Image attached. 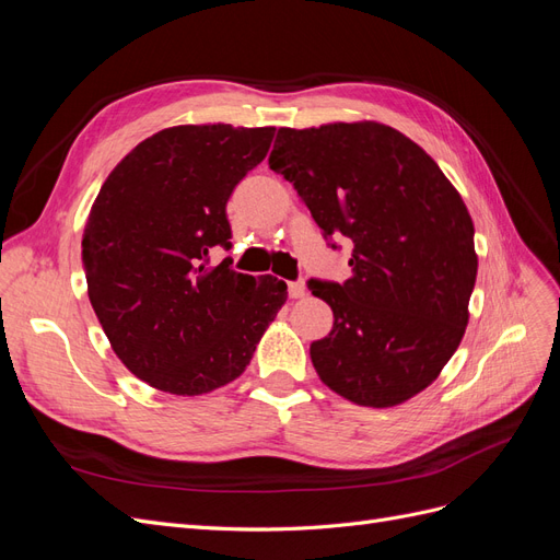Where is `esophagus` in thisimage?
<instances>
[{
    "label": "esophagus",
    "instance_id": "obj_1",
    "mask_svg": "<svg viewBox=\"0 0 560 560\" xmlns=\"http://www.w3.org/2000/svg\"><path fill=\"white\" fill-rule=\"evenodd\" d=\"M287 290H290V299H301L303 294H306V284H303V282H290V287H287Z\"/></svg>",
    "mask_w": 560,
    "mask_h": 560
}]
</instances>
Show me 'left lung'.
<instances>
[{
	"mask_svg": "<svg viewBox=\"0 0 560 560\" xmlns=\"http://www.w3.org/2000/svg\"><path fill=\"white\" fill-rule=\"evenodd\" d=\"M268 165L325 238L352 241L343 284L308 282L334 311L329 336L311 346L319 381L374 409L416 397L469 322L479 259L460 194L425 149L376 121L280 128Z\"/></svg>",
	"mask_w": 560,
	"mask_h": 560,
	"instance_id": "1",
	"label": "left lung"
}]
</instances>
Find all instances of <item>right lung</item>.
Returning <instances> with one entry per match:
<instances>
[{
  "label": "right lung",
  "instance_id": "obj_1",
  "mask_svg": "<svg viewBox=\"0 0 560 560\" xmlns=\"http://www.w3.org/2000/svg\"><path fill=\"white\" fill-rule=\"evenodd\" d=\"M276 128L173 126L100 189L81 241L91 306L116 358L161 393L206 395L238 378L287 301L273 276L210 268L231 247L226 202Z\"/></svg>",
  "mask_w": 560,
  "mask_h": 560
}]
</instances>
